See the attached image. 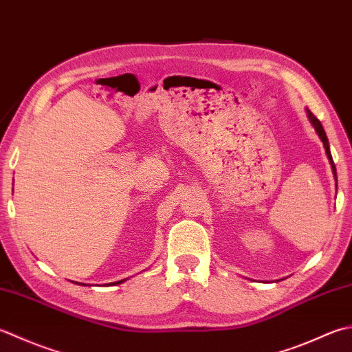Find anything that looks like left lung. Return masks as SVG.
<instances>
[{
  "label": "left lung",
  "mask_w": 352,
  "mask_h": 352,
  "mask_svg": "<svg viewBox=\"0 0 352 352\" xmlns=\"http://www.w3.org/2000/svg\"><path fill=\"white\" fill-rule=\"evenodd\" d=\"M307 116H308V120L311 122V125L314 126L316 133H318L319 139L322 140L323 148H325V151H327V157H328V160H329V164H331V169H333V174H334V180H336V186H337V172H336V166H334V162H333V157H331V151H329V143H328V137L325 134V129H323L322 123H320V120L318 119V117H316L311 111H309L308 108H307Z\"/></svg>",
  "instance_id": "8db88e82"
}]
</instances>
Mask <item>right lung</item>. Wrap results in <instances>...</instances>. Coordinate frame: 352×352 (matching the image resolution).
Instances as JSON below:
<instances>
[{"instance_id": "obj_1", "label": "right lung", "mask_w": 352, "mask_h": 352, "mask_svg": "<svg viewBox=\"0 0 352 352\" xmlns=\"http://www.w3.org/2000/svg\"><path fill=\"white\" fill-rule=\"evenodd\" d=\"M126 279H123V280H117V282H113V284H109V285H119V284H122V282H125Z\"/></svg>"}]
</instances>
